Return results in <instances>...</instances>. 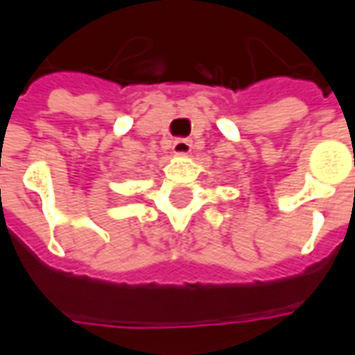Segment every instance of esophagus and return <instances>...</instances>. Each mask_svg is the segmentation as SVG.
Instances as JSON below:
<instances>
[{
	"label": "esophagus",
	"mask_w": 355,
	"mask_h": 355,
	"mask_svg": "<svg viewBox=\"0 0 355 355\" xmlns=\"http://www.w3.org/2000/svg\"><path fill=\"white\" fill-rule=\"evenodd\" d=\"M173 152L178 156H186L191 152V141L190 139H177L173 144Z\"/></svg>",
	"instance_id": "esophagus-1"
}]
</instances>
